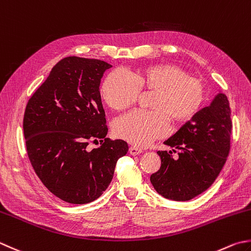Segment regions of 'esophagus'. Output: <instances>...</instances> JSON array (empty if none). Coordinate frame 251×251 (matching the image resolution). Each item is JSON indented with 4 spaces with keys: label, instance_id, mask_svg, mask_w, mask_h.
I'll return each mask as SVG.
<instances>
[{
    "label": "esophagus",
    "instance_id": "obj_1",
    "mask_svg": "<svg viewBox=\"0 0 251 251\" xmlns=\"http://www.w3.org/2000/svg\"><path fill=\"white\" fill-rule=\"evenodd\" d=\"M142 152V150L140 148H137V147H130L129 148V153L131 155H138Z\"/></svg>",
    "mask_w": 251,
    "mask_h": 251
}]
</instances>
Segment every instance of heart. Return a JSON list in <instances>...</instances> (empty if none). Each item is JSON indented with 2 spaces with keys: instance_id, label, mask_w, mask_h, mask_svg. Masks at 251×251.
I'll return each instance as SVG.
<instances>
[{
  "instance_id": "b5f03b06",
  "label": "heart",
  "mask_w": 251,
  "mask_h": 251,
  "mask_svg": "<svg viewBox=\"0 0 251 251\" xmlns=\"http://www.w3.org/2000/svg\"><path fill=\"white\" fill-rule=\"evenodd\" d=\"M140 89L154 91L152 110L131 111L114 123V134L138 147L168 135L169 116L176 122L193 119L205 98L202 81L173 64L152 65L132 74L116 70L103 81L101 96L113 110L123 111L137 101Z\"/></svg>"
}]
</instances>
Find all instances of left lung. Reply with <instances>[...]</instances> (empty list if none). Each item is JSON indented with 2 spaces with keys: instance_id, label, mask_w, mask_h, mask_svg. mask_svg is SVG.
<instances>
[{
  "instance_id": "obj_1",
  "label": "left lung",
  "mask_w": 251,
  "mask_h": 251,
  "mask_svg": "<svg viewBox=\"0 0 251 251\" xmlns=\"http://www.w3.org/2000/svg\"><path fill=\"white\" fill-rule=\"evenodd\" d=\"M232 127L227 97L219 93L209 106L164 141L179 150L177 160L172 151L156 152L161 168L150 176L154 189L175 201H188L207 190L226 162Z\"/></svg>"
}]
</instances>
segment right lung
<instances>
[{"mask_svg": "<svg viewBox=\"0 0 251 251\" xmlns=\"http://www.w3.org/2000/svg\"><path fill=\"white\" fill-rule=\"evenodd\" d=\"M112 65L67 56L28 100L23 128L29 161L42 184L57 198L85 204L103 194L127 142L105 138L107 126L99 91ZM101 146L90 151V141Z\"/></svg>", "mask_w": 251, "mask_h": 251, "instance_id": "obj_1", "label": "right lung"}]
</instances>
